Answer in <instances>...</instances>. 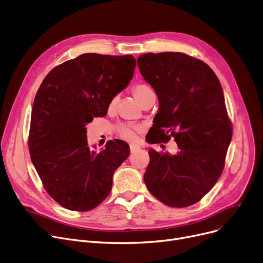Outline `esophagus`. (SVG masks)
I'll return each mask as SVG.
<instances>
[{"instance_id":"1","label":"esophagus","mask_w":263,"mask_h":263,"mask_svg":"<svg viewBox=\"0 0 263 263\" xmlns=\"http://www.w3.org/2000/svg\"><path fill=\"white\" fill-rule=\"evenodd\" d=\"M129 148H130V152H132V153H134V152H136V151H138V149H140V146L135 145V144H130Z\"/></svg>"}]
</instances>
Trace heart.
<instances>
[{
  "mask_svg": "<svg viewBox=\"0 0 263 263\" xmlns=\"http://www.w3.org/2000/svg\"><path fill=\"white\" fill-rule=\"evenodd\" d=\"M154 90L146 84H137L133 88V96L139 104H142L147 98L154 96ZM116 104V99H112L108 106V109L112 110ZM143 133V128L141 126H133L127 124H119L117 126V134L123 140L126 141H135L138 135Z\"/></svg>",
  "mask_w": 263,
  "mask_h": 263,
  "instance_id": "obj_1",
  "label": "heart"
}]
</instances>
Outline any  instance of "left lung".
I'll list each match as a JSON object with an SVG mask.
<instances>
[{"label":"left lung","mask_w":263,"mask_h":263,"mask_svg":"<svg viewBox=\"0 0 263 263\" xmlns=\"http://www.w3.org/2000/svg\"><path fill=\"white\" fill-rule=\"evenodd\" d=\"M137 63L159 100L147 141L174 138L179 149L173 156L149 149L144 182L161 203L191 206L220 178L233 136L220 81L203 60L183 53H146Z\"/></svg>","instance_id":"obj_1"}]
</instances>
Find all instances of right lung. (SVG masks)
Instances as JSON below:
<instances>
[{
  "mask_svg": "<svg viewBox=\"0 0 263 263\" xmlns=\"http://www.w3.org/2000/svg\"><path fill=\"white\" fill-rule=\"evenodd\" d=\"M135 67L133 55L83 54L51 70L37 91L28 134L30 159L45 191L69 210L99 206L129 155L128 144L118 139L96 152L88 145L86 124L106 116Z\"/></svg>",
  "mask_w": 263,
  "mask_h": 263,
  "instance_id": "right-lung-1",
  "label": "right lung"
}]
</instances>
